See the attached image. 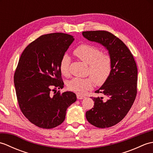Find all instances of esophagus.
I'll return each mask as SVG.
<instances>
[{
	"instance_id": "esophagus-1",
	"label": "esophagus",
	"mask_w": 153,
	"mask_h": 153,
	"mask_svg": "<svg viewBox=\"0 0 153 153\" xmlns=\"http://www.w3.org/2000/svg\"><path fill=\"white\" fill-rule=\"evenodd\" d=\"M77 98L78 99H83L85 98V96H83V95H79V94H77Z\"/></svg>"
}]
</instances>
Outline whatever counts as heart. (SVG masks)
Returning <instances> with one entry per match:
<instances>
[{
	"label": "heart",
	"mask_w": 153,
	"mask_h": 153,
	"mask_svg": "<svg viewBox=\"0 0 153 153\" xmlns=\"http://www.w3.org/2000/svg\"><path fill=\"white\" fill-rule=\"evenodd\" d=\"M74 54L81 60L89 65V77H74L68 83V88L78 94H84L92 89L94 82L97 85L105 83L112 72V60L108 55L103 54L99 48L92 45L82 44L74 50ZM71 58L68 54L62 55L60 62V70L64 75L69 72Z\"/></svg>",
	"instance_id": "obj_1"
}]
</instances>
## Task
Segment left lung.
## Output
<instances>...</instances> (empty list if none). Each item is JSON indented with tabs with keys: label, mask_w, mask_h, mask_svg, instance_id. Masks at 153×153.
<instances>
[{
	"label": "left lung",
	"mask_w": 153,
	"mask_h": 153,
	"mask_svg": "<svg viewBox=\"0 0 153 153\" xmlns=\"http://www.w3.org/2000/svg\"><path fill=\"white\" fill-rule=\"evenodd\" d=\"M82 35L87 40L102 45L111 58L110 76L95 91L108 99L93 97L94 108L85 114L91 124L99 128H110L122 120L134 104L137 95V65L126 45L110 32L83 31Z\"/></svg>",
	"instance_id": "obj_1"
}]
</instances>
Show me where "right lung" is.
Here are the masks:
<instances>
[{
	"instance_id": "obj_1",
	"label": "right lung",
	"mask_w": 153,
	"mask_h": 153,
	"mask_svg": "<svg viewBox=\"0 0 153 153\" xmlns=\"http://www.w3.org/2000/svg\"><path fill=\"white\" fill-rule=\"evenodd\" d=\"M74 41L72 35L62 33L41 35L19 58L14 77L18 102L24 115L39 128L51 129L61 124L67 108L76 101L71 91L52 92L64 87L60 62Z\"/></svg>"
}]
</instances>
